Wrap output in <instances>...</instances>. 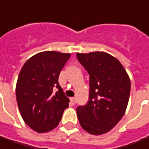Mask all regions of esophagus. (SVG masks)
Instances as JSON below:
<instances>
[{"instance_id": "34e87169", "label": "esophagus", "mask_w": 149, "mask_h": 149, "mask_svg": "<svg viewBox=\"0 0 149 149\" xmlns=\"http://www.w3.org/2000/svg\"><path fill=\"white\" fill-rule=\"evenodd\" d=\"M70 100H71V102H72V104H76V98H75V97H71Z\"/></svg>"}]
</instances>
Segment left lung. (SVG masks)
Listing matches in <instances>:
<instances>
[{"label":"left lung","mask_w":149,"mask_h":149,"mask_svg":"<svg viewBox=\"0 0 149 149\" xmlns=\"http://www.w3.org/2000/svg\"><path fill=\"white\" fill-rule=\"evenodd\" d=\"M78 61L89 75V97L77 108L82 128L92 135L108 132L124 115L131 81L116 58L103 52L77 53Z\"/></svg>","instance_id":"1"}]
</instances>
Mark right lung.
Returning <instances> with one entry per match:
<instances>
[{
  "label": "right lung",
  "instance_id": "obj_1",
  "mask_svg": "<svg viewBox=\"0 0 149 149\" xmlns=\"http://www.w3.org/2000/svg\"><path fill=\"white\" fill-rule=\"evenodd\" d=\"M70 56L69 53L43 52L31 57L21 69L16 85L17 102L24 122L37 132L56 127L68 107L69 98L58 79Z\"/></svg>",
  "mask_w": 149,
  "mask_h": 149
}]
</instances>
